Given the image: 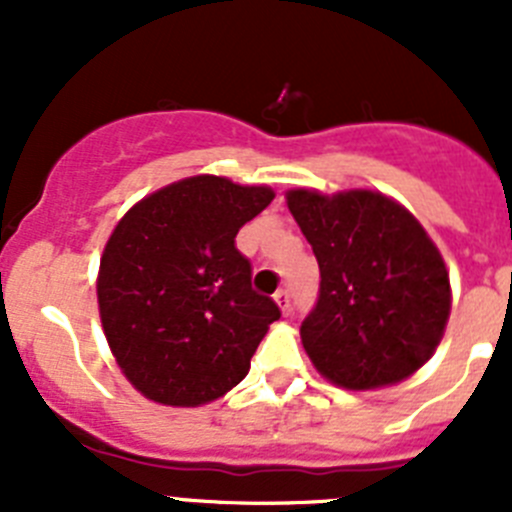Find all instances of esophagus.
I'll return each mask as SVG.
<instances>
[{
  "mask_svg": "<svg viewBox=\"0 0 512 512\" xmlns=\"http://www.w3.org/2000/svg\"><path fill=\"white\" fill-rule=\"evenodd\" d=\"M274 302H277L279 310H282L284 315H289V310H292V300H289V289H279L277 295H274Z\"/></svg>",
  "mask_w": 512,
  "mask_h": 512,
  "instance_id": "esophagus-1",
  "label": "esophagus"
}]
</instances>
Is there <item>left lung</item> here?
Instances as JSON below:
<instances>
[{
  "label": "left lung",
  "instance_id": "left-lung-1",
  "mask_svg": "<svg viewBox=\"0 0 512 512\" xmlns=\"http://www.w3.org/2000/svg\"><path fill=\"white\" fill-rule=\"evenodd\" d=\"M287 207L320 266L318 302L300 328L315 369L346 390L410 377L451 312L449 271L423 225L372 189H289Z\"/></svg>",
  "mask_w": 512,
  "mask_h": 512
}]
</instances>
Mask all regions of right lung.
Returning <instances> with one entry per match:
<instances>
[{
	"mask_svg": "<svg viewBox=\"0 0 512 512\" xmlns=\"http://www.w3.org/2000/svg\"><path fill=\"white\" fill-rule=\"evenodd\" d=\"M271 200L269 187L200 174L122 215L99 261L97 300L112 356L140 395L194 408L246 377L282 312L253 292L235 235Z\"/></svg>",
	"mask_w": 512,
	"mask_h": 512,
	"instance_id": "obj_1",
	"label": "right lung"
}]
</instances>
